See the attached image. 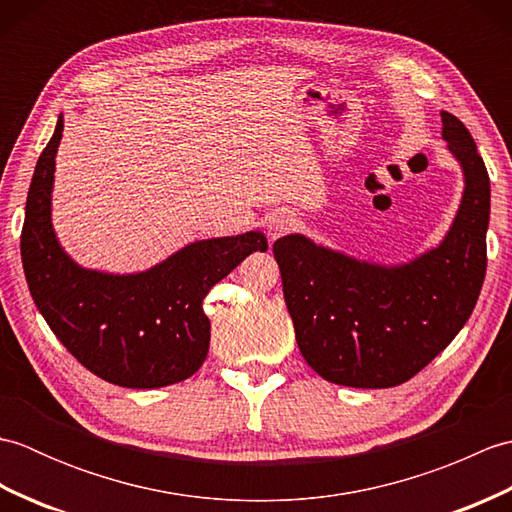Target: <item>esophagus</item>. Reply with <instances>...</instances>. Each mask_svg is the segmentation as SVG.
I'll list each match as a JSON object with an SVG mask.
<instances>
[{"label":"esophagus","instance_id":"34e87169","mask_svg":"<svg viewBox=\"0 0 512 512\" xmlns=\"http://www.w3.org/2000/svg\"><path fill=\"white\" fill-rule=\"evenodd\" d=\"M297 215L288 209H275L266 217V231L270 239H279L297 226Z\"/></svg>","mask_w":512,"mask_h":512}]
</instances>
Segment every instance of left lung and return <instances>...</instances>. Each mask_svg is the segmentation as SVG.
<instances>
[{
    "mask_svg": "<svg viewBox=\"0 0 512 512\" xmlns=\"http://www.w3.org/2000/svg\"><path fill=\"white\" fill-rule=\"evenodd\" d=\"M440 116L464 178L440 244L400 264L358 259L301 233L273 246L301 356L334 385L405 383L455 339L480 297L491 180L469 129L449 112Z\"/></svg>",
    "mask_w": 512,
    "mask_h": 512,
    "instance_id": "8db88e82",
    "label": "left lung"
}]
</instances>
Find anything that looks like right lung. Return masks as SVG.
<instances>
[{
	"mask_svg": "<svg viewBox=\"0 0 512 512\" xmlns=\"http://www.w3.org/2000/svg\"><path fill=\"white\" fill-rule=\"evenodd\" d=\"M63 114L41 151L26 200L21 262L57 339L92 374L129 389L167 387L202 367L211 323L202 301L255 250L262 231L195 239L140 273L83 268L65 253L52 226V189Z\"/></svg>",
	"mask_w": 512,
	"mask_h": 512,
	"instance_id": "obj_1",
	"label": "right lung"
}]
</instances>
